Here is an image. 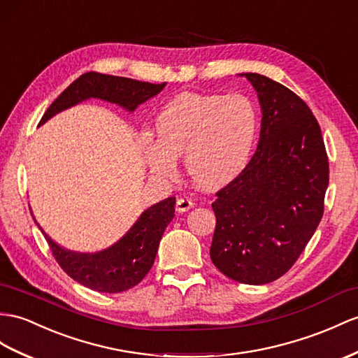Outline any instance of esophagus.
<instances>
[{"label":"esophagus","mask_w":358,"mask_h":358,"mask_svg":"<svg viewBox=\"0 0 358 358\" xmlns=\"http://www.w3.org/2000/svg\"><path fill=\"white\" fill-rule=\"evenodd\" d=\"M193 206H194V203L189 197H180V199H178V202H176V209L179 213H185Z\"/></svg>","instance_id":"34e87169"}]
</instances>
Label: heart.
<instances>
[{"label": "heart", "mask_w": 358, "mask_h": 358, "mask_svg": "<svg viewBox=\"0 0 358 358\" xmlns=\"http://www.w3.org/2000/svg\"><path fill=\"white\" fill-rule=\"evenodd\" d=\"M258 109L241 94L178 95L155 120V143L144 144L155 176L176 174L184 156L188 176L205 189L237 179L249 164L258 134Z\"/></svg>", "instance_id": "b5f03b06"}]
</instances>
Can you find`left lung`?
<instances>
[{"label":"left lung","mask_w":358,"mask_h":358,"mask_svg":"<svg viewBox=\"0 0 358 358\" xmlns=\"http://www.w3.org/2000/svg\"><path fill=\"white\" fill-rule=\"evenodd\" d=\"M263 110L257 152L237 179L215 193L214 266L243 284L289 272L324 215L329 180L320 126L299 95L257 73Z\"/></svg>","instance_id":"obj_1"}]
</instances>
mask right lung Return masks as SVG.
I'll return each mask as SVG.
<instances>
[{"label":"right lung","instance_id":"obj_1","mask_svg":"<svg viewBox=\"0 0 358 358\" xmlns=\"http://www.w3.org/2000/svg\"><path fill=\"white\" fill-rule=\"evenodd\" d=\"M164 86L165 83L139 82L95 71L85 73L50 104L39 124L45 123L57 112L91 97L117 103L127 110H134L138 104L161 92ZM174 203L176 197H169L150 206L123 238L99 254H76L65 250L57 246L42 228L39 229L45 235L57 264L68 276L95 292L120 293L132 289L149 273L162 234L174 217Z\"/></svg>","mask_w":358,"mask_h":358}]
</instances>
